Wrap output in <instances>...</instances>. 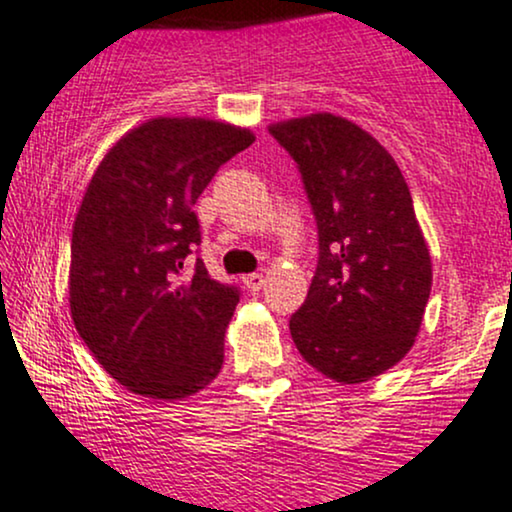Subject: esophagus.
Segmentation results:
<instances>
[{
  "label": "esophagus",
  "instance_id": "obj_1",
  "mask_svg": "<svg viewBox=\"0 0 512 512\" xmlns=\"http://www.w3.org/2000/svg\"><path fill=\"white\" fill-rule=\"evenodd\" d=\"M242 282L249 287L251 292H258L263 285H266V278H263V273H249V275H244Z\"/></svg>",
  "mask_w": 512,
  "mask_h": 512
}]
</instances>
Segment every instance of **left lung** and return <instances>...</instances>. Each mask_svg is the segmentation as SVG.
Segmentation results:
<instances>
[{"label": "left lung", "instance_id": "1", "mask_svg": "<svg viewBox=\"0 0 512 512\" xmlns=\"http://www.w3.org/2000/svg\"><path fill=\"white\" fill-rule=\"evenodd\" d=\"M302 174L318 263L290 318L302 357L338 383H364L412 350L431 294V256L398 162L374 136L318 112L270 126Z\"/></svg>", "mask_w": 512, "mask_h": 512}]
</instances>
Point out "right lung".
<instances>
[{"instance_id": "obj_1", "label": "right lung", "mask_w": 512, "mask_h": 512, "mask_svg": "<svg viewBox=\"0 0 512 512\" xmlns=\"http://www.w3.org/2000/svg\"><path fill=\"white\" fill-rule=\"evenodd\" d=\"M239 126L158 117L119 138L90 179L71 232L74 326L114 381L153 400H182L220 374L234 285L208 275L194 203L254 143Z\"/></svg>"}]
</instances>
